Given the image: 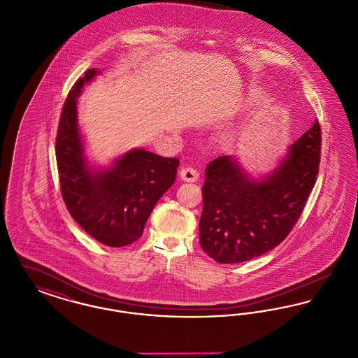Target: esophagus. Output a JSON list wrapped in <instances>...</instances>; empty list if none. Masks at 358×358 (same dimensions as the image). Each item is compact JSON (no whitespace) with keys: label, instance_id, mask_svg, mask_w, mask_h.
<instances>
[{"label":"esophagus","instance_id":"34e87169","mask_svg":"<svg viewBox=\"0 0 358 358\" xmlns=\"http://www.w3.org/2000/svg\"><path fill=\"white\" fill-rule=\"evenodd\" d=\"M180 177L182 181H187V182H194L199 180V173L196 169L187 166V168H182L180 171Z\"/></svg>","mask_w":358,"mask_h":358}]
</instances>
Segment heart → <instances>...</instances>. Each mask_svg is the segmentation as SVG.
<instances>
[{"mask_svg": "<svg viewBox=\"0 0 358 358\" xmlns=\"http://www.w3.org/2000/svg\"><path fill=\"white\" fill-rule=\"evenodd\" d=\"M231 134H232V136H234V131H231Z\"/></svg>", "mask_w": 358, "mask_h": 358, "instance_id": "obj_1", "label": "heart"}]
</instances>
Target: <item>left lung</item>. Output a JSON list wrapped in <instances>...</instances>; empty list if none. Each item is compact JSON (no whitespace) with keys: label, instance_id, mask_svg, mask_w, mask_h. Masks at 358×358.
<instances>
[{"label":"left lung","instance_id":"obj_1","mask_svg":"<svg viewBox=\"0 0 358 358\" xmlns=\"http://www.w3.org/2000/svg\"><path fill=\"white\" fill-rule=\"evenodd\" d=\"M320 157L321 127L315 120L289 145L273 171L259 177L232 155L210 161L205 169L199 224L204 252L222 264H234L279 245L306 205Z\"/></svg>","mask_w":358,"mask_h":358}]
</instances>
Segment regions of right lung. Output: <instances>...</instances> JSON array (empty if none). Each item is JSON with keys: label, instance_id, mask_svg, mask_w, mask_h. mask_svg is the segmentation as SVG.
Here are the masks:
<instances>
[{"label": "right lung", "instance_id": "right-lung-1", "mask_svg": "<svg viewBox=\"0 0 358 358\" xmlns=\"http://www.w3.org/2000/svg\"><path fill=\"white\" fill-rule=\"evenodd\" d=\"M101 75L85 71L71 88L56 136V161L67 209L85 232L108 247H123L142 236L154 206L174 184L180 161L145 149H131L110 166H91L78 120V98Z\"/></svg>", "mask_w": 358, "mask_h": 358}]
</instances>
